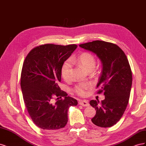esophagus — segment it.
<instances>
[{
  "mask_svg": "<svg viewBox=\"0 0 146 146\" xmlns=\"http://www.w3.org/2000/svg\"><path fill=\"white\" fill-rule=\"evenodd\" d=\"M78 104L79 105L83 106V107H88L89 106V103L86 100H80L78 102Z\"/></svg>",
  "mask_w": 146,
  "mask_h": 146,
  "instance_id": "esophagus-1",
  "label": "esophagus"
}]
</instances>
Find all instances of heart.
<instances>
[{"mask_svg": "<svg viewBox=\"0 0 146 146\" xmlns=\"http://www.w3.org/2000/svg\"><path fill=\"white\" fill-rule=\"evenodd\" d=\"M72 63H77L81 66L88 72H91L95 68L96 61L94 56L88 52H83L77 57H72L70 60H66L61 67V76L65 81L71 80L72 77ZM90 83H80L75 86L74 91L81 96H85L87 94V91L91 88Z\"/></svg>", "mask_w": 146, "mask_h": 146, "instance_id": "b5f03b06", "label": "heart"}]
</instances>
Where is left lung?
Returning <instances> with one entry per match:
<instances>
[{"label": "left lung", "instance_id": "1", "mask_svg": "<svg viewBox=\"0 0 146 146\" xmlns=\"http://www.w3.org/2000/svg\"><path fill=\"white\" fill-rule=\"evenodd\" d=\"M80 47L94 53L101 60L102 70L97 85L105 99L91 100L96 110L92 122L100 127H110L120 120L129 103L132 85V73L125 53L116 44L103 41L82 44Z\"/></svg>", "mask_w": 146, "mask_h": 146}]
</instances>
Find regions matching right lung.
<instances>
[{
	"mask_svg": "<svg viewBox=\"0 0 146 146\" xmlns=\"http://www.w3.org/2000/svg\"><path fill=\"white\" fill-rule=\"evenodd\" d=\"M77 47L41 45L31 50L24 61L21 76L24 101L35 124L41 129L52 131L64 127L69 108L78 104L58 85L62 65ZM54 96H64V99L58 98L54 104Z\"/></svg>",
	"mask_w": 146,
	"mask_h": 146,
	"instance_id": "obj_1",
	"label": "right lung"
}]
</instances>
